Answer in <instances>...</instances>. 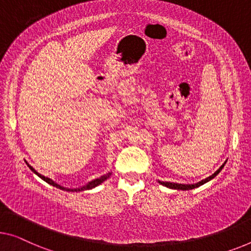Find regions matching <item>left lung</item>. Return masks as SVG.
I'll use <instances>...</instances> for the list:
<instances>
[{
	"label": "left lung",
	"mask_w": 251,
	"mask_h": 251,
	"mask_svg": "<svg viewBox=\"0 0 251 251\" xmlns=\"http://www.w3.org/2000/svg\"><path fill=\"white\" fill-rule=\"evenodd\" d=\"M224 164H226V162H224L221 167L219 168V170H216L214 174H213L212 176H209V177L205 178L204 180H201L200 182H197V184H194V185H184V184H176V182H168V181H159L160 184L166 186V187H169V188H173V189H180V190H189V189H194V188H197V187H200L201 185H204L205 182H207L211 180V179H213L215 177L216 175H219L220 171H221L223 169Z\"/></svg>",
	"instance_id": "8db88e82"
}]
</instances>
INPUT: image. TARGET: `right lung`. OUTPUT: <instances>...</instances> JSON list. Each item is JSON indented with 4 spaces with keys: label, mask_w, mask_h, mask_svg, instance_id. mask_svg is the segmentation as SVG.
I'll use <instances>...</instances> for the list:
<instances>
[{
    "label": "right lung",
    "mask_w": 251,
    "mask_h": 251,
    "mask_svg": "<svg viewBox=\"0 0 251 251\" xmlns=\"http://www.w3.org/2000/svg\"><path fill=\"white\" fill-rule=\"evenodd\" d=\"M25 163H27V162H25ZM27 164H28V163H27ZM28 167L30 168V170H31L32 173H35L37 176H38V177L42 178L44 181H46L47 184H50V185L54 186V187H57V188L62 189V190H66V192H82V190H87V189L95 188V187H97V186H98V185H100V184H101V182H103L104 180H106V179L109 178V176L111 175L110 173H108L107 175L101 176V177H100V178H97V179H95V180L90 181L88 185H85V186H83V187H81V188H76V189H70V188H65V187H63V186H61V185L56 184V182H55V181H53V180H51V179L47 178V177H45V176H43V175L38 174V173H37V171H36L35 169H33V168H32L31 166H29V164H28Z\"/></svg>",
    "instance_id": "right-lung-1"
}]
</instances>
